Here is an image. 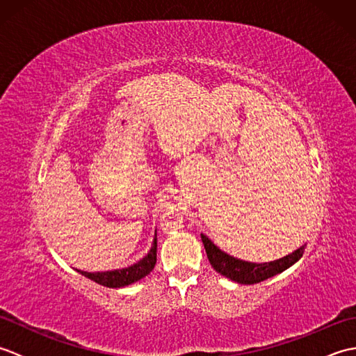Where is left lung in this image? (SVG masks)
Returning <instances> with one entry per match:
<instances>
[{
    "mask_svg": "<svg viewBox=\"0 0 356 356\" xmlns=\"http://www.w3.org/2000/svg\"><path fill=\"white\" fill-rule=\"evenodd\" d=\"M157 260V234L154 237L153 248L149 249L148 255L143 257L140 261L130 268L125 269H116V270H107V272H86V270H78L82 275L87 278L93 280V282L99 283L107 287H124L131 284L134 282H139L140 278L147 277L151 270L156 266Z\"/></svg>",
    "mask_w": 356,
    "mask_h": 356,
    "instance_id": "obj_1",
    "label": "left lung"
}]
</instances>
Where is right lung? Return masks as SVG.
<instances>
[{"label":"right lung","mask_w":356,"mask_h":356,"mask_svg":"<svg viewBox=\"0 0 356 356\" xmlns=\"http://www.w3.org/2000/svg\"><path fill=\"white\" fill-rule=\"evenodd\" d=\"M202 241L203 246H205L211 266L217 272H220L222 275L232 280V282H237L241 284L260 283L264 282V280L280 274V272H283L289 266H292L295 261H298L305 252V246H301L297 251L283 257V259L268 263H251L234 259V257L225 254L207 236H203V234Z\"/></svg>","instance_id":"1"}]
</instances>
